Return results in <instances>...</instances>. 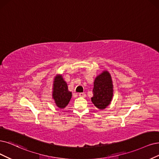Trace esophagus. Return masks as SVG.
Returning a JSON list of instances; mask_svg holds the SVG:
<instances>
[{"label": "esophagus", "instance_id": "34e87169", "mask_svg": "<svg viewBox=\"0 0 159 159\" xmlns=\"http://www.w3.org/2000/svg\"><path fill=\"white\" fill-rule=\"evenodd\" d=\"M79 96H80V97H85L86 96V93H83V92H81V93H79Z\"/></svg>", "mask_w": 159, "mask_h": 159}]
</instances>
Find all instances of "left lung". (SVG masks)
Returning a JSON list of instances; mask_svg holds the SVG:
<instances>
[{
  "mask_svg": "<svg viewBox=\"0 0 159 159\" xmlns=\"http://www.w3.org/2000/svg\"><path fill=\"white\" fill-rule=\"evenodd\" d=\"M113 84L111 75L103 71L96 78L93 83L92 103L99 109H104L110 104L113 98Z\"/></svg>",
  "mask_w": 159,
  "mask_h": 159,
  "instance_id": "8db88e82",
  "label": "left lung"
}]
</instances>
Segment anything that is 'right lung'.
<instances>
[{
    "label": "right lung",
    "mask_w": 159,
    "mask_h": 159,
    "mask_svg": "<svg viewBox=\"0 0 159 159\" xmlns=\"http://www.w3.org/2000/svg\"><path fill=\"white\" fill-rule=\"evenodd\" d=\"M52 96L57 106L61 109L66 107L71 98L72 93L68 90L67 83L60 75L55 79Z\"/></svg>",
    "instance_id": "1"
}]
</instances>
